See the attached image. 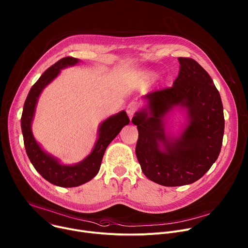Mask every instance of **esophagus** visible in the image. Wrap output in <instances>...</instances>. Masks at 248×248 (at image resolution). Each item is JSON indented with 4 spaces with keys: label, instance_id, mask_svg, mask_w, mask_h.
<instances>
[{
    "label": "esophagus",
    "instance_id": "34e87169",
    "mask_svg": "<svg viewBox=\"0 0 248 248\" xmlns=\"http://www.w3.org/2000/svg\"><path fill=\"white\" fill-rule=\"evenodd\" d=\"M138 107H139V105H138V103H137L136 101H131V102L127 105V107H126V113L128 114V116H129L130 118H131V117L134 115V113L137 111Z\"/></svg>",
    "mask_w": 248,
    "mask_h": 248
}]
</instances>
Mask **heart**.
I'll return each instance as SVG.
<instances>
[{
  "mask_svg": "<svg viewBox=\"0 0 248 248\" xmlns=\"http://www.w3.org/2000/svg\"><path fill=\"white\" fill-rule=\"evenodd\" d=\"M140 81L142 84H151L156 78V73L154 70H143L140 73Z\"/></svg>",
  "mask_w": 248,
  "mask_h": 248,
  "instance_id": "b5f03b06",
  "label": "heart"
}]
</instances>
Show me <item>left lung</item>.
<instances>
[{
	"instance_id": "1",
	"label": "left lung",
	"mask_w": 248,
	"mask_h": 248,
	"mask_svg": "<svg viewBox=\"0 0 248 248\" xmlns=\"http://www.w3.org/2000/svg\"><path fill=\"white\" fill-rule=\"evenodd\" d=\"M178 77L170 89L153 92L135 113V154L145 176L167 187L188 185L202 178L217 159L225 120L219 92L208 73L194 59L179 57ZM184 109L186 126L177 137L166 131L165 119Z\"/></svg>"
}]
</instances>
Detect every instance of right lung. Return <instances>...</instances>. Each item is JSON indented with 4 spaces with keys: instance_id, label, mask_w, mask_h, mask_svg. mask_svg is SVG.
Listing matches in <instances>:
<instances>
[{
    "instance_id": "add662e5",
    "label": "right lung",
    "mask_w": 248,
    "mask_h": 248,
    "mask_svg": "<svg viewBox=\"0 0 248 248\" xmlns=\"http://www.w3.org/2000/svg\"><path fill=\"white\" fill-rule=\"evenodd\" d=\"M79 59L64 57L50 66L31 88L24 103L21 116V129L27 155L35 170L49 183L63 187H78L91 181L99 171L101 161L108 145L129 124L125 111L107 118L98 128V137L92 153L75 164H62L60 160L46 152L36 141L32 132V122L36 106L44 89L60 74L64 68L74 66Z\"/></svg>"
}]
</instances>
